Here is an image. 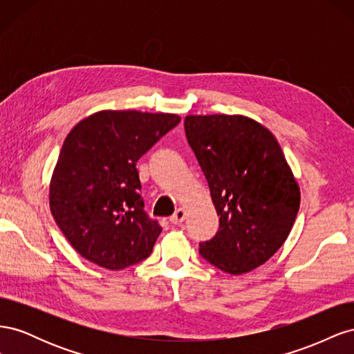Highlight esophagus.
<instances>
[{"mask_svg":"<svg viewBox=\"0 0 354 354\" xmlns=\"http://www.w3.org/2000/svg\"><path fill=\"white\" fill-rule=\"evenodd\" d=\"M185 218H186V209L185 208H178L173 216L169 217V221L173 223V224H180V223H183L185 221Z\"/></svg>","mask_w":354,"mask_h":354,"instance_id":"obj_1","label":"esophagus"}]
</instances>
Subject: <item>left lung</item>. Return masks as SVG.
Wrapping results in <instances>:
<instances>
[{
	"label": "left lung",
	"mask_w": 354,
	"mask_h": 354,
	"mask_svg": "<svg viewBox=\"0 0 354 354\" xmlns=\"http://www.w3.org/2000/svg\"><path fill=\"white\" fill-rule=\"evenodd\" d=\"M185 130L207 177L220 230L201 255L248 273L281 248L299 208V186L269 128L243 115H187Z\"/></svg>",
	"instance_id": "1"
}]
</instances>
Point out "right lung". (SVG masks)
Here are the masks:
<instances>
[{"instance_id": "add662e5", "label": "right lung", "mask_w": 354, "mask_h": 354, "mask_svg": "<svg viewBox=\"0 0 354 354\" xmlns=\"http://www.w3.org/2000/svg\"><path fill=\"white\" fill-rule=\"evenodd\" d=\"M181 121L176 113L100 111L75 125L50 180V209L75 251L122 270L151 255L159 236L147 217L136 162Z\"/></svg>"}]
</instances>
